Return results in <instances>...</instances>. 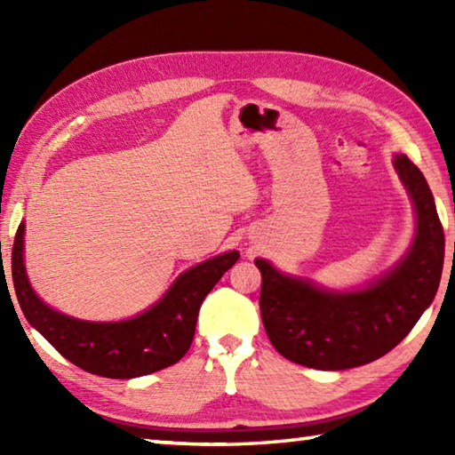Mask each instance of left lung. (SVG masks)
<instances>
[{
    "instance_id": "1",
    "label": "left lung",
    "mask_w": 455,
    "mask_h": 455,
    "mask_svg": "<svg viewBox=\"0 0 455 455\" xmlns=\"http://www.w3.org/2000/svg\"><path fill=\"white\" fill-rule=\"evenodd\" d=\"M394 166L413 203L415 235L387 273L359 289L333 291L255 260L263 276L259 305L265 331L292 363L323 371L371 363L403 341L434 301L445 251L434 195L405 154H395Z\"/></svg>"
}]
</instances>
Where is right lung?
<instances>
[{
	"instance_id": "add662e5",
	"label": "right lung",
	"mask_w": 455,
	"mask_h": 455,
	"mask_svg": "<svg viewBox=\"0 0 455 455\" xmlns=\"http://www.w3.org/2000/svg\"><path fill=\"white\" fill-rule=\"evenodd\" d=\"M24 233L21 222L12 251V276L28 323L74 365L110 379H132L180 361L195 339L204 297L238 260V251L222 252L180 273L144 313L124 321L96 323L52 309L36 295L24 265Z\"/></svg>"
}]
</instances>
